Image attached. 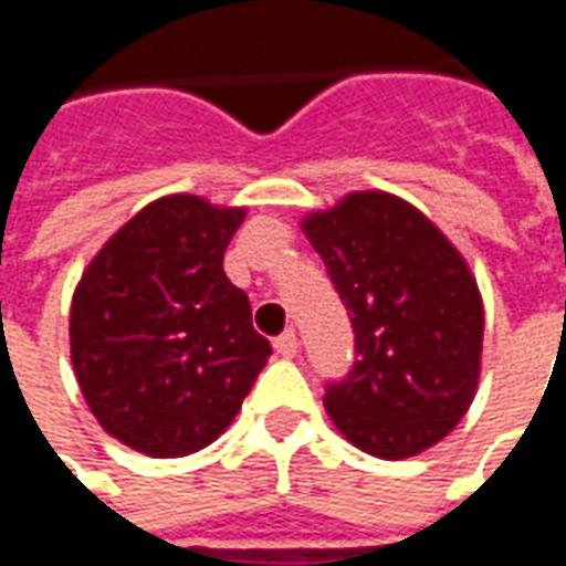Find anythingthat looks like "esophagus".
<instances>
[{
	"label": "esophagus",
	"mask_w": 566,
	"mask_h": 566,
	"mask_svg": "<svg viewBox=\"0 0 566 566\" xmlns=\"http://www.w3.org/2000/svg\"><path fill=\"white\" fill-rule=\"evenodd\" d=\"M275 352L282 357H294L296 355V333L284 331L282 336H275Z\"/></svg>",
	"instance_id": "34e87169"
}]
</instances>
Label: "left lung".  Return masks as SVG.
<instances>
[{"label":"left lung","instance_id":"8db88e82","mask_svg":"<svg viewBox=\"0 0 566 566\" xmlns=\"http://www.w3.org/2000/svg\"><path fill=\"white\" fill-rule=\"evenodd\" d=\"M355 331V367L324 406L357 449L400 461L437 446L473 403L485 312L473 272L437 223L385 190L303 218Z\"/></svg>","mask_w":566,"mask_h":566}]
</instances>
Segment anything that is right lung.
Instances as JSON below:
<instances>
[{
    "label": "right lung",
    "instance_id": "add662e5",
    "mask_svg": "<svg viewBox=\"0 0 566 566\" xmlns=\"http://www.w3.org/2000/svg\"><path fill=\"white\" fill-rule=\"evenodd\" d=\"M245 209L172 193L117 230L81 275L69 343L105 433L148 458H185L230 427L272 345L223 272Z\"/></svg>",
    "mask_w": 566,
    "mask_h": 566
}]
</instances>
